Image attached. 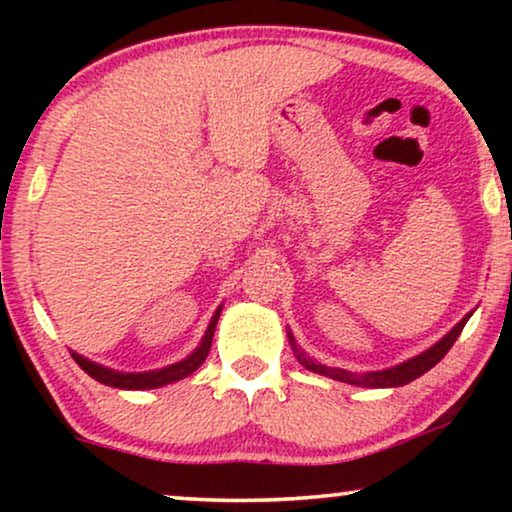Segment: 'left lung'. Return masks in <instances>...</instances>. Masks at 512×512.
I'll list each match as a JSON object with an SVG mask.
<instances>
[{
    "label": "left lung",
    "instance_id": "1",
    "mask_svg": "<svg viewBox=\"0 0 512 512\" xmlns=\"http://www.w3.org/2000/svg\"><path fill=\"white\" fill-rule=\"evenodd\" d=\"M471 314H466V317L461 319L459 324L454 326L443 340H438L436 345L429 347L426 352H422L419 356H415V359H408V361L398 363V366L387 368V370H375V373H352V370L328 368V366H324V363H317L314 359H310V356H307L303 349L296 345V340H293L291 333H289V340H291L293 352H296V359L303 363L307 370H312V373L326 375V377H331V380H338V382L354 384V387H377V389H380V387H403V384H408L412 380H417V377H422L426 370H431L440 359H443L447 352H450V347L454 345V342H457L461 331H464L466 321L471 319Z\"/></svg>",
    "mask_w": 512,
    "mask_h": 512
}]
</instances>
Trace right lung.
<instances>
[{"label": "right lung", "instance_id": "1", "mask_svg": "<svg viewBox=\"0 0 512 512\" xmlns=\"http://www.w3.org/2000/svg\"><path fill=\"white\" fill-rule=\"evenodd\" d=\"M219 314H221V307L214 312L212 321H209L205 338H202L198 349H195L191 356H186L184 361L172 363V366H167V368L149 370V373H118V370L104 368V366H100V363L83 359V356H79L76 352H72V356H74V361L79 363V366L86 370L90 377H93V380L107 384V387H116V389H156V387H163V384L184 380L186 375H191L193 370H198L202 366V361H205L207 354H209V347H212L214 328H216V321H219Z\"/></svg>", "mask_w": 512, "mask_h": 512}]
</instances>
